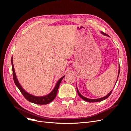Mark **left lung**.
I'll list each match as a JSON object with an SVG mask.
<instances>
[{"mask_svg": "<svg viewBox=\"0 0 131 131\" xmlns=\"http://www.w3.org/2000/svg\"><path fill=\"white\" fill-rule=\"evenodd\" d=\"M102 33H103V34L106 35V36H108V34H106L105 33H103V32H102ZM119 73H120V64H119V70H118V76H119ZM77 92H78V93L79 94V96H80L82 99V100H84V101H85L86 102H101L102 101H103V100H105V99H106L107 98H108L110 96V95L111 94V93H112V91H113V90L111 91L109 93H108V94L106 95V96H105L104 97H102V98H98V99H89V98H87L84 97L83 96H82V95L80 93H79L77 88Z\"/></svg>", "mask_w": 131, "mask_h": 131, "instance_id": "8db88e82", "label": "left lung"}]
</instances>
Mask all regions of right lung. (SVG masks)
I'll list each match as a JSON object with an SVG mask.
<instances>
[{
	"mask_svg": "<svg viewBox=\"0 0 131 131\" xmlns=\"http://www.w3.org/2000/svg\"><path fill=\"white\" fill-rule=\"evenodd\" d=\"M11 64H12V67H13V78H14V81L15 84L18 88L19 91H21V92L23 94V96L25 97V98L27 101H28L29 102L37 104L43 105V104H47L50 103V102H52L54 99L56 98L59 85H60L62 79L64 77V76L62 77L60 79H59V80L58 81V82H57V84L56 86H55L54 89L52 90V92L50 93L49 94L42 97L35 96H33V95H31L27 92L26 91H25L23 89L21 85L19 84V83L17 80V77L16 76V74L15 72L13 62V57L11 58Z\"/></svg>",
	"mask_w": 131,
	"mask_h": 131,
	"instance_id": "1",
	"label": "right lung"
}]
</instances>
